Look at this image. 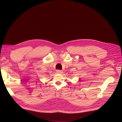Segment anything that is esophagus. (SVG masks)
<instances>
[{
  "instance_id": "1",
  "label": "esophagus",
  "mask_w": 122,
  "mask_h": 122,
  "mask_svg": "<svg viewBox=\"0 0 122 122\" xmlns=\"http://www.w3.org/2000/svg\"><path fill=\"white\" fill-rule=\"evenodd\" d=\"M58 73H62L63 72V71H61V70H57L56 71Z\"/></svg>"
}]
</instances>
